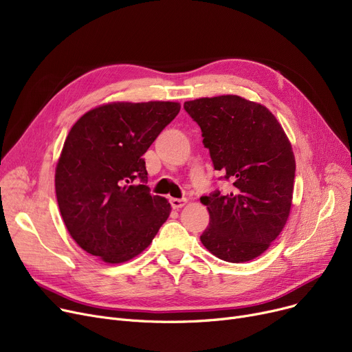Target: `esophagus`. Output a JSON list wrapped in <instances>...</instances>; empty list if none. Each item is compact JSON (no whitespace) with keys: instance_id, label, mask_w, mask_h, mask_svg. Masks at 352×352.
Here are the masks:
<instances>
[{"instance_id":"obj_1","label":"esophagus","mask_w":352,"mask_h":352,"mask_svg":"<svg viewBox=\"0 0 352 352\" xmlns=\"http://www.w3.org/2000/svg\"><path fill=\"white\" fill-rule=\"evenodd\" d=\"M170 204H171V207L174 208V210H178V208H181L184 204H186V199H179V198H170Z\"/></svg>"}]
</instances>
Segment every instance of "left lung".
I'll list each match as a JSON object with an SVG mask.
<instances>
[{
    "instance_id": "left-lung-1",
    "label": "left lung",
    "mask_w": 352,
    "mask_h": 352,
    "mask_svg": "<svg viewBox=\"0 0 352 352\" xmlns=\"http://www.w3.org/2000/svg\"><path fill=\"white\" fill-rule=\"evenodd\" d=\"M199 125L214 168L231 182L230 192L201 197L210 226L201 243L227 263H245L268 250L289 215L295 158L271 111L238 96L184 102Z\"/></svg>"
}]
</instances>
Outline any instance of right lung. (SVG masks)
Here are the masks:
<instances>
[{"label":"right lung","mask_w":352,"mask_h":352,"mask_svg":"<svg viewBox=\"0 0 352 352\" xmlns=\"http://www.w3.org/2000/svg\"><path fill=\"white\" fill-rule=\"evenodd\" d=\"M170 101L111 102L85 113L68 133L55 168L64 224L88 254L125 263L153 243L171 212L151 195L142 155L179 113Z\"/></svg>","instance_id":"1"}]
</instances>
